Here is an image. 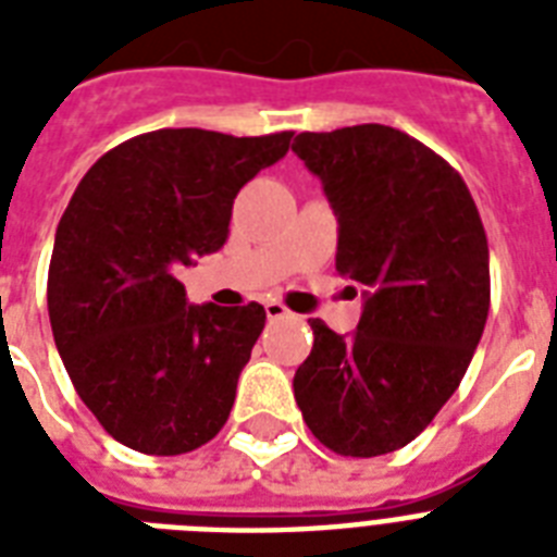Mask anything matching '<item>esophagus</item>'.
<instances>
[{"label": "esophagus", "instance_id": "esophagus-1", "mask_svg": "<svg viewBox=\"0 0 557 557\" xmlns=\"http://www.w3.org/2000/svg\"><path fill=\"white\" fill-rule=\"evenodd\" d=\"M265 318H269V321H283V318H292V312H288L280 300H269V304H265Z\"/></svg>", "mask_w": 557, "mask_h": 557}]
</instances>
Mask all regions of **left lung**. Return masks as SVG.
Masks as SVG:
<instances>
[{
	"label": "left lung",
	"mask_w": 557,
	"mask_h": 557,
	"mask_svg": "<svg viewBox=\"0 0 557 557\" xmlns=\"http://www.w3.org/2000/svg\"><path fill=\"white\" fill-rule=\"evenodd\" d=\"M292 150L321 178L338 216L335 269L364 297L352 335L312 321L297 407L341 457H381L433 422L483 338V222L457 170L401 129L300 133Z\"/></svg>",
	"instance_id": "obj_1"
}]
</instances>
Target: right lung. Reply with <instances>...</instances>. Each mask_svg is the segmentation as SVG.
I'll return each mask as SVG.
<instances>
[{
  "instance_id": "right-lung-1",
  "label": "right lung",
  "mask_w": 557,
  "mask_h": 557,
  "mask_svg": "<svg viewBox=\"0 0 557 557\" xmlns=\"http://www.w3.org/2000/svg\"><path fill=\"white\" fill-rule=\"evenodd\" d=\"M288 141L156 129L100 156L74 190L48 265V318L77 396L126 448L176 457L227 422L265 309L190 306L176 274L225 245L236 193Z\"/></svg>"
}]
</instances>
